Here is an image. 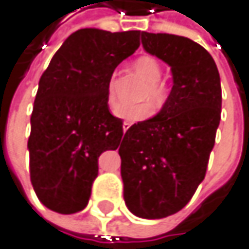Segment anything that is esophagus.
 <instances>
[{
  "label": "esophagus",
  "instance_id": "esophagus-1",
  "mask_svg": "<svg viewBox=\"0 0 249 249\" xmlns=\"http://www.w3.org/2000/svg\"><path fill=\"white\" fill-rule=\"evenodd\" d=\"M131 126V123H128V121H124V124H123V128H124V132H126V129Z\"/></svg>",
  "mask_w": 249,
  "mask_h": 249
}]
</instances>
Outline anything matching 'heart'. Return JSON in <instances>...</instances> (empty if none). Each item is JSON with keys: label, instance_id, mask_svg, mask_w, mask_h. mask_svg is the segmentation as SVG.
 I'll list each match as a JSON object with an SVG mask.
<instances>
[{"label": "heart", "instance_id": "b5f03b06", "mask_svg": "<svg viewBox=\"0 0 249 249\" xmlns=\"http://www.w3.org/2000/svg\"><path fill=\"white\" fill-rule=\"evenodd\" d=\"M132 69L135 71L137 75L141 76L147 82L145 88L140 95V99L150 101V102L118 108L115 111V115L128 121H142L154 112V108L161 109L164 107L169 92L167 88L160 82L163 71L160 62L156 57L147 54L140 56L132 62ZM107 101L111 108H114L118 102L117 92H115V77H111L107 83ZM153 105H155L154 107H152Z\"/></svg>", "mask_w": 249, "mask_h": 249}]
</instances>
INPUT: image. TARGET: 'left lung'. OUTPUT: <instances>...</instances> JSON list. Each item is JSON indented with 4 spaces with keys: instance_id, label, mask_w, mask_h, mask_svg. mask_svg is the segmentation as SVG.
<instances>
[{
    "instance_id": "8db88e82",
    "label": "left lung",
    "mask_w": 249,
    "mask_h": 249,
    "mask_svg": "<svg viewBox=\"0 0 249 249\" xmlns=\"http://www.w3.org/2000/svg\"><path fill=\"white\" fill-rule=\"evenodd\" d=\"M147 53L172 68L173 88L161 111L131 125L120 145L124 199L144 219L183 209L205 178L221 121L222 90L215 60L196 41L141 33Z\"/></svg>"
}]
</instances>
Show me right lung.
<instances>
[{
	"mask_svg": "<svg viewBox=\"0 0 249 249\" xmlns=\"http://www.w3.org/2000/svg\"><path fill=\"white\" fill-rule=\"evenodd\" d=\"M140 36L77 30L40 77L28 153L31 184L46 208L65 215L86 208L99 156L117 150L124 135L123 120L109 112L107 83L140 47Z\"/></svg>",
	"mask_w": 249,
	"mask_h": 249,
	"instance_id": "1",
	"label": "right lung"
}]
</instances>
